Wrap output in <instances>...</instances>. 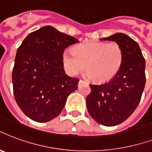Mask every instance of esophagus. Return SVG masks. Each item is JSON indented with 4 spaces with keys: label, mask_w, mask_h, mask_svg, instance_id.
Instances as JSON below:
<instances>
[{
    "label": "esophagus",
    "mask_w": 152,
    "mask_h": 152,
    "mask_svg": "<svg viewBox=\"0 0 152 152\" xmlns=\"http://www.w3.org/2000/svg\"><path fill=\"white\" fill-rule=\"evenodd\" d=\"M80 83H82V82H84V81H83V80H80Z\"/></svg>",
    "instance_id": "34e87169"
}]
</instances>
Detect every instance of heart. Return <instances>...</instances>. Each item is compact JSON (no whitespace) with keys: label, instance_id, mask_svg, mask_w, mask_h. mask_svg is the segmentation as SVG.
Returning a JSON list of instances; mask_svg holds the SVG:
<instances>
[{"label":"heart","instance_id":"b5f03b06","mask_svg":"<svg viewBox=\"0 0 152 152\" xmlns=\"http://www.w3.org/2000/svg\"><path fill=\"white\" fill-rule=\"evenodd\" d=\"M122 47L115 42H87L63 54L64 66L71 76L83 72L86 65L87 76L96 81L112 79L122 66Z\"/></svg>","mask_w":152,"mask_h":152}]
</instances>
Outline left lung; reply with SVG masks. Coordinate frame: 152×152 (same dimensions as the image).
I'll list each match as a JSON object with an SVG mask.
<instances>
[{
	"label": "left lung",
	"mask_w": 152,
	"mask_h": 152,
	"mask_svg": "<svg viewBox=\"0 0 152 152\" xmlns=\"http://www.w3.org/2000/svg\"><path fill=\"white\" fill-rule=\"evenodd\" d=\"M122 47L123 59L115 76L107 82L91 84L86 97L88 113L99 124L113 126L126 121L138 106L146 83L145 59L139 44L122 33L103 38Z\"/></svg>",
	"instance_id": "8db88e82"
}]
</instances>
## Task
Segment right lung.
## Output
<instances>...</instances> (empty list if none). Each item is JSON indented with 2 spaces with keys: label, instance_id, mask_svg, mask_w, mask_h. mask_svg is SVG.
I'll return each mask as SVG.
<instances>
[{
  "label": "right lung",
  "instance_id": "obj_1",
  "mask_svg": "<svg viewBox=\"0 0 152 152\" xmlns=\"http://www.w3.org/2000/svg\"><path fill=\"white\" fill-rule=\"evenodd\" d=\"M79 42L74 37L46 26L29 34L17 50L13 69V94L23 113L33 121L56 118L79 80L65 73V48Z\"/></svg>",
  "mask_w": 152,
  "mask_h": 152
}]
</instances>
